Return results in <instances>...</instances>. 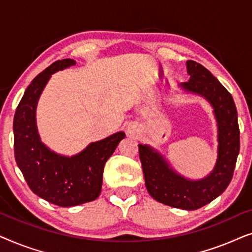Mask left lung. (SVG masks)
<instances>
[{
	"instance_id": "left-lung-1",
	"label": "left lung",
	"mask_w": 252,
	"mask_h": 252,
	"mask_svg": "<svg viewBox=\"0 0 252 252\" xmlns=\"http://www.w3.org/2000/svg\"><path fill=\"white\" fill-rule=\"evenodd\" d=\"M187 72L190 79L182 88L204 96L215 109L218 123V159L212 173L202 180H188L175 173L153 148L139 144V154L151 197L172 208L197 210L228 187L240 153V128L234 99L218 79L194 61L187 62Z\"/></svg>"
}]
</instances>
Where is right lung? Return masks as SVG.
I'll return each instance as SVG.
<instances>
[{"instance_id": "obj_1", "label": "right lung", "mask_w": 252, "mask_h": 252, "mask_svg": "<svg viewBox=\"0 0 252 252\" xmlns=\"http://www.w3.org/2000/svg\"><path fill=\"white\" fill-rule=\"evenodd\" d=\"M73 60L57 61L37 74L26 88L13 118L16 163L34 194L60 206L94 201L101 194L103 168L125 133L118 132L93 142L80 154L64 157L40 141L35 123L36 103L51 74L74 65Z\"/></svg>"}]
</instances>
